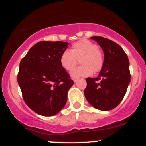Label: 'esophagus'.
<instances>
[{
	"label": "esophagus",
	"mask_w": 146,
	"mask_h": 146,
	"mask_svg": "<svg viewBox=\"0 0 146 146\" xmlns=\"http://www.w3.org/2000/svg\"><path fill=\"white\" fill-rule=\"evenodd\" d=\"M78 78H73V82H74L75 83H76L77 82H78Z\"/></svg>",
	"instance_id": "obj_1"
}]
</instances>
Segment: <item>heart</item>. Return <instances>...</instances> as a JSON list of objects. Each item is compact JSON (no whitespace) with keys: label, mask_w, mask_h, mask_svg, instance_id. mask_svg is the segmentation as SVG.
<instances>
[{"label":"heart","mask_w":146,"mask_h":146,"mask_svg":"<svg viewBox=\"0 0 146 146\" xmlns=\"http://www.w3.org/2000/svg\"><path fill=\"white\" fill-rule=\"evenodd\" d=\"M80 60L82 66L75 68L71 72L72 78L90 76L94 72L102 70L104 63L103 51L98 45L86 39L80 40L73 43L71 51L65 50L62 53L60 62L62 67L66 71H71Z\"/></svg>","instance_id":"b5f03b06"}]
</instances>
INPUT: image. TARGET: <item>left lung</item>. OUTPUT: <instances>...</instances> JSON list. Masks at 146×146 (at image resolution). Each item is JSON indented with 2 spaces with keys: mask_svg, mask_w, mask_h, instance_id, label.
Segmentation results:
<instances>
[{
  "mask_svg": "<svg viewBox=\"0 0 146 146\" xmlns=\"http://www.w3.org/2000/svg\"><path fill=\"white\" fill-rule=\"evenodd\" d=\"M101 46L104 63L97 78H86L84 95L96 109L110 110L120 104L130 82L128 56L115 42L100 36L91 37Z\"/></svg>",
  "mask_w": 146,
  "mask_h": 146,
  "instance_id": "1",
  "label": "left lung"
}]
</instances>
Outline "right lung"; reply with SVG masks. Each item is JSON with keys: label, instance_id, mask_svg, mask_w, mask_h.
<instances>
[{"label": "right lung", "instance_id": "obj_1", "mask_svg": "<svg viewBox=\"0 0 146 146\" xmlns=\"http://www.w3.org/2000/svg\"><path fill=\"white\" fill-rule=\"evenodd\" d=\"M68 42L41 41L29 49L20 63L18 83L23 100L33 111L53 116L64 108L73 86L60 58Z\"/></svg>", "mask_w": 146, "mask_h": 146}]
</instances>
